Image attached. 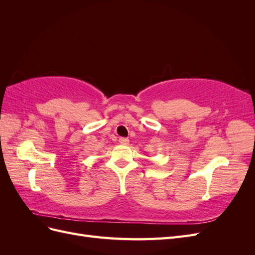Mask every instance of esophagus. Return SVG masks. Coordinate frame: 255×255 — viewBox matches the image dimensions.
Segmentation results:
<instances>
[{
    "label": "esophagus",
    "mask_w": 255,
    "mask_h": 255,
    "mask_svg": "<svg viewBox=\"0 0 255 255\" xmlns=\"http://www.w3.org/2000/svg\"><path fill=\"white\" fill-rule=\"evenodd\" d=\"M128 138H125V137H121V138H119V142L121 143V144H128Z\"/></svg>",
    "instance_id": "esophagus-1"
}]
</instances>
